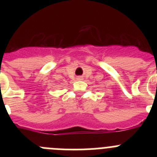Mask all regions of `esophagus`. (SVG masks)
<instances>
[{
  "instance_id": "obj_1",
  "label": "esophagus",
  "mask_w": 157,
  "mask_h": 157,
  "mask_svg": "<svg viewBox=\"0 0 157 157\" xmlns=\"http://www.w3.org/2000/svg\"><path fill=\"white\" fill-rule=\"evenodd\" d=\"M77 80H83V77H77Z\"/></svg>"
}]
</instances>
